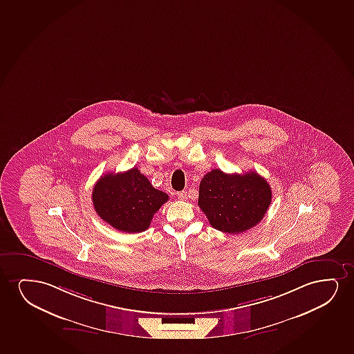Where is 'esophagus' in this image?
I'll return each mask as SVG.
<instances>
[{
	"instance_id": "obj_1",
	"label": "esophagus",
	"mask_w": 354,
	"mask_h": 354,
	"mask_svg": "<svg viewBox=\"0 0 354 354\" xmlns=\"http://www.w3.org/2000/svg\"><path fill=\"white\" fill-rule=\"evenodd\" d=\"M176 196L181 201H186L187 199V192L186 191H180V192L176 193Z\"/></svg>"
}]
</instances>
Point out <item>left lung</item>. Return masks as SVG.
Wrapping results in <instances>:
<instances>
[{
    "mask_svg": "<svg viewBox=\"0 0 354 354\" xmlns=\"http://www.w3.org/2000/svg\"><path fill=\"white\" fill-rule=\"evenodd\" d=\"M271 196L268 181L256 171L227 174L212 169L199 184L198 205L215 230L238 234L263 220Z\"/></svg>",
    "mask_w": 354,
    "mask_h": 354,
    "instance_id": "1",
    "label": "left lung"
}]
</instances>
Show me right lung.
Segmentation results:
<instances>
[{
  "label": "right lung",
  "instance_id": "1",
  "mask_svg": "<svg viewBox=\"0 0 354 354\" xmlns=\"http://www.w3.org/2000/svg\"><path fill=\"white\" fill-rule=\"evenodd\" d=\"M168 199V194L152 187L137 168L102 175L92 189L97 215L124 233L147 230L153 215Z\"/></svg>",
  "mask_w": 354,
  "mask_h": 354
}]
</instances>
